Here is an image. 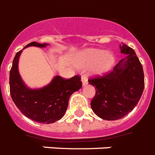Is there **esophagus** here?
I'll return each mask as SVG.
<instances>
[{"instance_id": "obj_1", "label": "esophagus", "mask_w": 155, "mask_h": 155, "mask_svg": "<svg viewBox=\"0 0 155 155\" xmlns=\"http://www.w3.org/2000/svg\"><path fill=\"white\" fill-rule=\"evenodd\" d=\"M81 80H82V83H83V86H86L87 83H88V81H87V78L84 75H83V76H82Z\"/></svg>"}]
</instances>
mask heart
<instances>
[{"label":"heart","instance_id":"obj_1","mask_svg":"<svg viewBox=\"0 0 155 155\" xmlns=\"http://www.w3.org/2000/svg\"><path fill=\"white\" fill-rule=\"evenodd\" d=\"M115 56L111 52L101 49L90 48L79 54L76 65L79 68L91 66V71L95 75H102L109 71L115 64Z\"/></svg>","mask_w":155,"mask_h":155}]
</instances>
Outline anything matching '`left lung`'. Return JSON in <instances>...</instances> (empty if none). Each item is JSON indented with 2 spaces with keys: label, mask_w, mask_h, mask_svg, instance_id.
I'll return each mask as SVG.
<instances>
[{
  "label": "left lung",
  "mask_w": 155,
  "mask_h": 155,
  "mask_svg": "<svg viewBox=\"0 0 155 155\" xmlns=\"http://www.w3.org/2000/svg\"><path fill=\"white\" fill-rule=\"evenodd\" d=\"M120 50L127 56L111 72L88 80L96 87L91 108L98 117L108 121L128 115L139 102L144 89L143 70L134 50L126 44L120 45Z\"/></svg>",
  "instance_id": "left-lung-1"
}]
</instances>
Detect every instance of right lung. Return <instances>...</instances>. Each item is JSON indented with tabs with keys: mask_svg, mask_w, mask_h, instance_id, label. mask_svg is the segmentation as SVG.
I'll list each match as a JSON object with an SVG mask.
<instances>
[{
	"mask_svg": "<svg viewBox=\"0 0 155 155\" xmlns=\"http://www.w3.org/2000/svg\"><path fill=\"white\" fill-rule=\"evenodd\" d=\"M48 44L29 43L25 48L35 46L45 48ZM23 48V49H24ZM22 50L17 52L10 71V94L19 111L35 122L50 124L64 116L70 96L82 87L81 77L75 76L68 79L59 76L43 88L33 90L25 86L18 72V63Z\"/></svg>",
	"mask_w": 155,
	"mask_h": 155,
	"instance_id": "right-lung-1",
	"label": "right lung"
}]
</instances>
